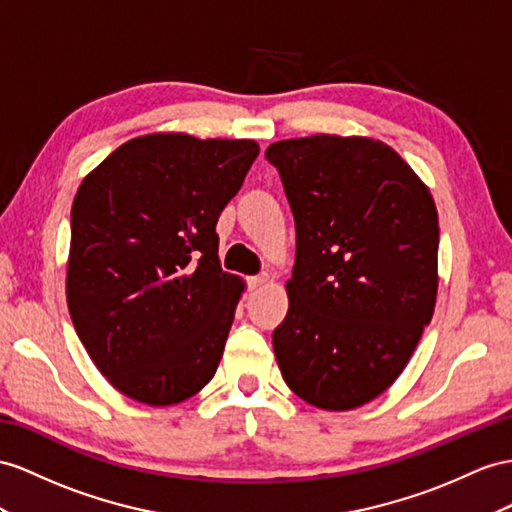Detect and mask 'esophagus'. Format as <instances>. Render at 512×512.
I'll use <instances>...</instances> for the list:
<instances>
[{"label": "esophagus", "mask_w": 512, "mask_h": 512, "mask_svg": "<svg viewBox=\"0 0 512 512\" xmlns=\"http://www.w3.org/2000/svg\"><path fill=\"white\" fill-rule=\"evenodd\" d=\"M268 272H261V274H255V277H248V287L251 290H255V287H261L264 283H268Z\"/></svg>", "instance_id": "obj_1"}]
</instances>
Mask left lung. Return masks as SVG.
I'll return each instance as SVG.
<instances>
[{
	"label": "left lung",
	"mask_w": 512,
	"mask_h": 512,
	"mask_svg": "<svg viewBox=\"0 0 512 512\" xmlns=\"http://www.w3.org/2000/svg\"><path fill=\"white\" fill-rule=\"evenodd\" d=\"M296 225L290 309L272 333L281 374L326 411L374 400L396 381L437 300L439 220L411 166L381 140L274 142Z\"/></svg>",
	"instance_id": "1"
}]
</instances>
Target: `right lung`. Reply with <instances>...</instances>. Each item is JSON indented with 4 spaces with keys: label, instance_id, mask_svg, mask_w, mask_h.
I'll use <instances>...</instances> for the list:
<instances>
[{
    "label": "right lung",
    "instance_id": "1",
    "mask_svg": "<svg viewBox=\"0 0 512 512\" xmlns=\"http://www.w3.org/2000/svg\"><path fill=\"white\" fill-rule=\"evenodd\" d=\"M257 153L253 140L142 136L77 190L71 320L125 396L168 406L214 378L242 292V281L220 268L216 222Z\"/></svg>",
    "mask_w": 512,
    "mask_h": 512
}]
</instances>
